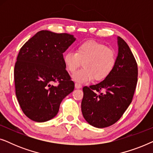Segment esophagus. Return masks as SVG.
<instances>
[{
  "instance_id": "34e87169",
  "label": "esophagus",
  "mask_w": 153,
  "mask_h": 153,
  "mask_svg": "<svg viewBox=\"0 0 153 153\" xmlns=\"http://www.w3.org/2000/svg\"><path fill=\"white\" fill-rule=\"evenodd\" d=\"M75 88H76V89L81 88H82V85H81V84H80V83H75Z\"/></svg>"
}]
</instances>
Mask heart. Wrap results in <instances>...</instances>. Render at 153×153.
Instances as JSON below:
<instances>
[{"instance_id":"heart-1","label":"heart","mask_w":153,"mask_h":153,"mask_svg":"<svg viewBox=\"0 0 153 153\" xmlns=\"http://www.w3.org/2000/svg\"><path fill=\"white\" fill-rule=\"evenodd\" d=\"M114 49L104 44L88 40L79 44L75 53L69 51L63 56L66 70L74 73L83 63V68L72 75V80L85 83L93 80L100 81L109 76L116 63Z\"/></svg>"}]
</instances>
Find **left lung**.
<instances>
[{"instance_id": "8db88e82", "label": "left lung", "mask_w": 153, "mask_h": 153, "mask_svg": "<svg viewBox=\"0 0 153 153\" xmlns=\"http://www.w3.org/2000/svg\"><path fill=\"white\" fill-rule=\"evenodd\" d=\"M118 53L115 68L101 82L83 88L81 111L92 126L104 128L116 123L132 100L137 83L138 67L124 39L118 37Z\"/></svg>"}]
</instances>
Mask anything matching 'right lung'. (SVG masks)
Masks as SVG:
<instances>
[{
  "label": "right lung",
  "mask_w": 153,
  "mask_h": 153,
  "mask_svg": "<svg viewBox=\"0 0 153 153\" xmlns=\"http://www.w3.org/2000/svg\"><path fill=\"white\" fill-rule=\"evenodd\" d=\"M74 35L41 30L21 48L14 65L16 96L24 114L37 123L57 115L62 100L74 91L63 53ZM58 82L53 86L52 83Z\"/></svg>",
  "instance_id": "obj_1"
}]
</instances>
